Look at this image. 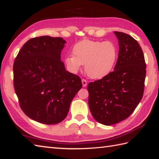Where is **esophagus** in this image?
I'll return each mask as SVG.
<instances>
[{"instance_id":"34e87169","label":"esophagus","mask_w":159,"mask_h":159,"mask_svg":"<svg viewBox=\"0 0 159 159\" xmlns=\"http://www.w3.org/2000/svg\"><path fill=\"white\" fill-rule=\"evenodd\" d=\"M82 84H83V88H85V87L87 86V80H85V79H82Z\"/></svg>"}]
</instances>
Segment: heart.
<instances>
[{
  "instance_id": "obj_1",
  "label": "heart",
  "mask_w": 159,
  "mask_h": 159,
  "mask_svg": "<svg viewBox=\"0 0 159 159\" xmlns=\"http://www.w3.org/2000/svg\"><path fill=\"white\" fill-rule=\"evenodd\" d=\"M73 57L65 61L71 72L77 73L85 65L87 75L93 79H101L112 70L118 57V51L110 41L84 40L74 46Z\"/></svg>"
}]
</instances>
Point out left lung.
I'll return each mask as SVG.
<instances>
[{"label": "left lung", "mask_w": 159, "mask_h": 159, "mask_svg": "<svg viewBox=\"0 0 159 159\" xmlns=\"http://www.w3.org/2000/svg\"><path fill=\"white\" fill-rule=\"evenodd\" d=\"M119 52L113 71L88 84V104L93 117L111 125L128 118L144 92L146 64L139 43L125 33L114 32Z\"/></svg>", "instance_id": "1"}]
</instances>
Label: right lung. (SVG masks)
I'll return each mask as SVG.
<instances>
[{
  "mask_svg": "<svg viewBox=\"0 0 159 159\" xmlns=\"http://www.w3.org/2000/svg\"><path fill=\"white\" fill-rule=\"evenodd\" d=\"M66 43L61 37L43 36L25 43L14 63V87L23 112L47 125L67 116L71 102L82 88L80 78L61 60Z\"/></svg>",
  "mask_w": 159,
  "mask_h": 159,
  "instance_id": "right-lung-1",
  "label": "right lung"
}]
</instances>
